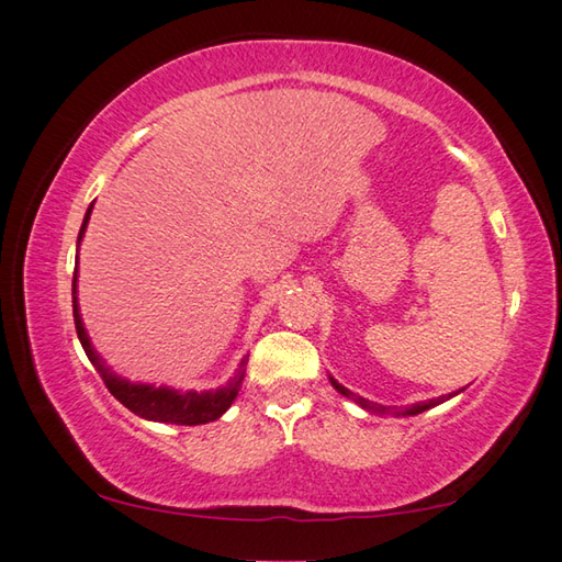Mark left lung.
<instances>
[{
  "label": "left lung",
  "instance_id": "left-lung-1",
  "mask_svg": "<svg viewBox=\"0 0 562 562\" xmlns=\"http://www.w3.org/2000/svg\"><path fill=\"white\" fill-rule=\"evenodd\" d=\"M329 382H331V386L337 389L339 394H345L347 398H351V402L355 404H359L361 408H367L369 414H379V416H386V414H404V416H416V414H422V412H426V408H431V406H436V404H441L443 402V396H439V398H431V402H422V404H412V406H406L404 412H396V408H392V406H382V404H374V402H369V398H364V396H359V394H355V392H349V389H345L341 386L337 379H331L329 376ZM449 396H453V394H449ZM446 396V398H449Z\"/></svg>",
  "mask_w": 562,
  "mask_h": 562
}]
</instances>
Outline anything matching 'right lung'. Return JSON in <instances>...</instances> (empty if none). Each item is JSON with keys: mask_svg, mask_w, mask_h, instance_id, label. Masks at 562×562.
<instances>
[{"mask_svg": "<svg viewBox=\"0 0 562 562\" xmlns=\"http://www.w3.org/2000/svg\"><path fill=\"white\" fill-rule=\"evenodd\" d=\"M91 207L93 205H89L87 215H83L79 243H81L83 233H87ZM76 278H79V265H76L74 282H71L76 335H79L81 347H83V351H87V357L93 364V369H97L99 376L103 379V384L109 386V392L116 396L123 406L131 408V412L140 418H148V422L180 424V426H198V424L215 422V418H221L227 408H231L237 392H240L247 359L240 361V369H237V374L231 379V382L221 389H213V392H193V389H190V392H178V389H170V386L131 384L128 379H121L116 372H111V367H106V361L99 357V351L93 349L87 329H83V322L79 315V297H76Z\"/></svg>", "mask_w": 562, "mask_h": 562, "instance_id": "right-lung-1", "label": "right lung"}]
</instances>
